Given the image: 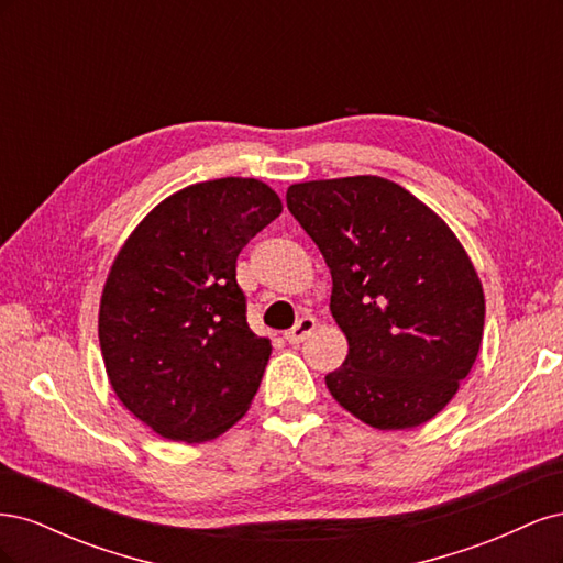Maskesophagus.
Returning a JSON list of instances; mask_svg holds the SVG:
<instances>
[{
    "instance_id": "esophagus-1",
    "label": "esophagus",
    "mask_w": 563,
    "mask_h": 563,
    "mask_svg": "<svg viewBox=\"0 0 563 563\" xmlns=\"http://www.w3.org/2000/svg\"><path fill=\"white\" fill-rule=\"evenodd\" d=\"M314 329H317V319H314V317H300L296 327H294L291 331L284 333V338H286L291 345H298V343H302V340L308 338Z\"/></svg>"
}]
</instances>
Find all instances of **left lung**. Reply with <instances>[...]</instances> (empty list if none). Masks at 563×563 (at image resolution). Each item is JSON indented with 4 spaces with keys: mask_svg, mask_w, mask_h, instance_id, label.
<instances>
[{
    "mask_svg": "<svg viewBox=\"0 0 563 563\" xmlns=\"http://www.w3.org/2000/svg\"><path fill=\"white\" fill-rule=\"evenodd\" d=\"M286 203L331 269V314L350 345L327 376L333 399L376 430L432 420L484 335V288L463 244L380 176L296 183Z\"/></svg>",
    "mask_w": 563,
    "mask_h": 563,
    "instance_id": "8db88e82",
    "label": "left lung"
}]
</instances>
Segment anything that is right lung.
Segmentation results:
<instances>
[{
  "instance_id": "add662e5",
  "label": "right lung",
  "mask_w": 563,
  "mask_h": 563,
  "mask_svg": "<svg viewBox=\"0 0 563 563\" xmlns=\"http://www.w3.org/2000/svg\"><path fill=\"white\" fill-rule=\"evenodd\" d=\"M279 213L263 180L195 183L119 249L100 296V352L119 401L159 437L201 444L249 411L272 345L246 323L236 255Z\"/></svg>"
}]
</instances>
